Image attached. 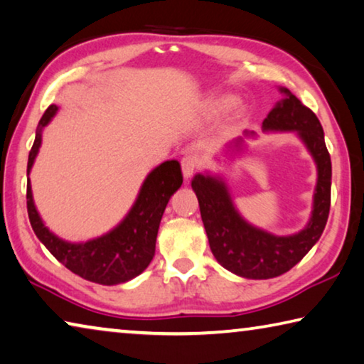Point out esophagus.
<instances>
[{
    "label": "esophagus",
    "instance_id": "obj_1",
    "mask_svg": "<svg viewBox=\"0 0 364 364\" xmlns=\"http://www.w3.org/2000/svg\"><path fill=\"white\" fill-rule=\"evenodd\" d=\"M200 160L196 157V155H186V157L181 159V168H183V175L184 178H191L196 170L199 168Z\"/></svg>",
    "mask_w": 364,
    "mask_h": 364
}]
</instances>
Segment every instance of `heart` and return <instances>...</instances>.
Instances as JSON below:
<instances>
[{"label":"heart","mask_w":364,"mask_h":364,"mask_svg":"<svg viewBox=\"0 0 364 364\" xmlns=\"http://www.w3.org/2000/svg\"><path fill=\"white\" fill-rule=\"evenodd\" d=\"M233 103V99L232 97H223V99H217V100H212L209 102V109L213 113H218V112H223L225 108H228L230 105Z\"/></svg>","instance_id":"1"}]
</instances>
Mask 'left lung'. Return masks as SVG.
I'll return each instance as SVG.
<instances>
[{"label":"left lung","mask_w":364,"mask_h":364,"mask_svg":"<svg viewBox=\"0 0 364 364\" xmlns=\"http://www.w3.org/2000/svg\"><path fill=\"white\" fill-rule=\"evenodd\" d=\"M280 92H284L285 99L270 109L262 121V128L264 131H295L313 155L317 165V184L313 213L306 227L290 236L264 232L240 215L220 178L199 173L191 183L212 255L225 269L245 279L265 280L288 272L321 238L331 210L332 164L324 131L316 114L290 90L280 89Z\"/></svg>","instance_id":"1"}]
</instances>
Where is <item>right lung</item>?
Instances as JSON below:
<instances>
[{
  "instance_id": "1",
  "label": "right lung",
  "mask_w": 364,
  "mask_h": 364,
  "mask_svg": "<svg viewBox=\"0 0 364 364\" xmlns=\"http://www.w3.org/2000/svg\"><path fill=\"white\" fill-rule=\"evenodd\" d=\"M58 112L50 105L38 123L36 141L28 154L27 175L42 144V129ZM183 183L178 160H168L154 168L144 181L139 196L128 215L112 232L85 243H69L45 227L32 199L31 180L27 181L28 220L37 238L71 272L100 285L124 284L146 270L155 255V241L165 207Z\"/></svg>"
}]
</instances>
